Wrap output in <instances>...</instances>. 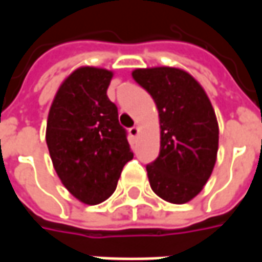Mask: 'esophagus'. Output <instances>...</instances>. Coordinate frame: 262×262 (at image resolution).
<instances>
[{"instance_id":"34e87169","label":"esophagus","mask_w":262,"mask_h":262,"mask_svg":"<svg viewBox=\"0 0 262 262\" xmlns=\"http://www.w3.org/2000/svg\"><path fill=\"white\" fill-rule=\"evenodd\" d=\"M129 133H130L132 137H137V135H139V127H137V126H133V127L129 129Z\"/></svg>"}]
</instances>
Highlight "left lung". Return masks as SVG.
Wrapping results in <instances>:
<instances>
[{"label": "left lung", "mask_w": 262, "mask_h": 262, "mask_svg": "<svg viewBox=\"0 0 262 262\" xmlns=\"http://www.w3.org/2000/svg\"><path fill=\"white\" fill-rule=\"evenodd\" d=\"M132 77L153 97L159 111L160 154L146 167L150 187L167 202H189L208 182L217 157L213 106L185 70L136 69Z\"/></svg>", "instance_id": "8db88e82"}]
</instances>
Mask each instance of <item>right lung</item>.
<instances>
[{
  "instance_id": "obj_1",
  "label": "right lung",
  "mask_w": 262,
  "mask_h": 262,
  "mask_svg": "<svg viewBox=\"0 0 262 262\" xmlns=\"http://www.w3.org/2000/svg\"><path fill=\"white\" fill-rule=\"evenodd\" d=\"M114 73L80 67L54 95L46 126V143L60 181L86 205L106 201L133 153L119 125L118 108L106 95Z\"/></svg>"
}]
</instances>
